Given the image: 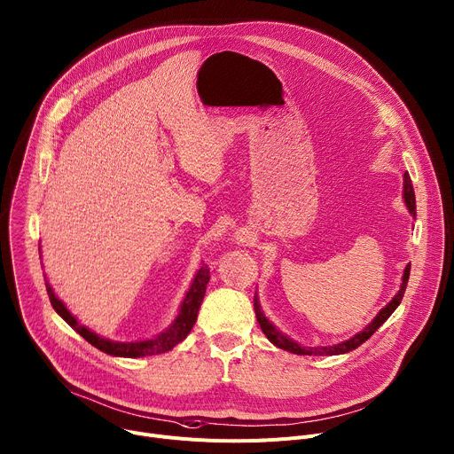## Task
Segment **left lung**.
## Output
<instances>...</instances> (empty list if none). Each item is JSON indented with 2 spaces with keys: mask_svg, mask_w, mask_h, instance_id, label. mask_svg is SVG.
Wrapping results in <instances>:
<instances>
[{
  "mask_svg": "<svg viewBox=\"0 0 454 454\" xmlns=\"http://www.w3.org/2000/svg\"><path fill=\"white\" fill-rule=\"evenodd\" d=\"M403 200L407 204L409 212L413 214V217H417V200H415V190H413V183H411V177L409 174L405 172L403 174ZM409 271H411V264H407L405 271H403V277H402V286L398 294L393 297V301L384 308L380 309V313L375 317V320L371 322L367 327H364L360 333H356L355 337H351L349 340L346 342H340V344H335V346H317V348H304L297 342H294L292 339L284 337L278 329L264 317V313L261 311V306H259V299L254 297V306H255V315H257V322L261 324V329L264 332V335L268 337V340L271 344H275L277 348L280 349H286L290 353H295V355H315V356H329V355H342V353H348V351H353L356 349L360 344H364L371 335H373L377 329L391 317V313L398 308V304L402 302L403 299V294H405V286H407V280H409Z\"/></svg>",
  "mask_w": 454,
  "mask_h": 454,
  "instance_id": "8db88e82",
  "label": "left lung"
}]
</instances>
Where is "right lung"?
<instances>
[{
	"label": "right lung",
	"instance_id": "add662e5",
	"mask_svg": "<svg viewBox=\"0 0 454 454\" xmlns=\"http://www.w3.org/2000/svg\"><path fill=\"white\" fill-rule=\"evenodd\" d=\"M208 280H210V270H208V266H202L197 271V275L192 282V287H190L184 301H183V306H181V311H179L176 322L167 329V332H162L155 339L143 340V342H114V340H108V339H103V337L96 335L85 325L77 324V320L70 315V311L65 308V304L56 297V294H54V290H52L49 282H47V294H49L51 304L56 309V313L68 325H72L75 332L81 337H83L87 342H90L94 348L101 349L103 353L114 355V356L139 358V356H150V355H159V353H164V351H170L174 346H177L181 340L186 339V335L192 332V327L197 320V313H199L200 302L204 299L206 284H208Z\"/></svg>",
	"mask_w": 454,
	"mask_h": 454
}]
</instances>
